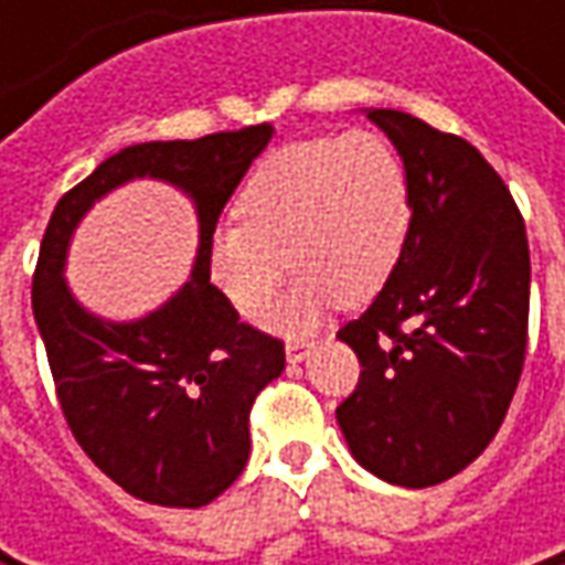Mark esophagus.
<instances>
[{"label": "esophagus", "mask_w": 565, "mask_h": 565, "mask_svg": "<svg viewBox=\"0 0 565 565\" xmlns=\"http://www.w3.org/2000/svg\"><path fill=\"white\" fill-rule=\"evenodd\" d=\"M308 355H311V345H308V342H289V345H286V361H289V364H301Z\"/></svg>", "instance_id": "34e87169"}]
</instances>
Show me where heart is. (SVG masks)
I'll use <instances>...</instances> for the list:
<instances>
[{"mask_svg": "<svg viewBox=\"0 0 565 565\" xmlns=\"http://www.w3.org/2000/svg\"><path fill=\"white\" fill-rule=\"evenodd\" d=\"M237 223L210 235L206 270L228 305L260 315L289 267L298 282L270 311L282 333L311 330L339 305L386 286L412 226V185L380 131L323 135L267 153L235 201Z\"/></svg>", "mask_w": 565, "mask_h": 565, "instance_id": "1", "label": "heart"}]
</instances>
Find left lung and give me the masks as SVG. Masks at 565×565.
Returning a JSON list of instances; mask_svg holds the SVG:
<instances>
[{
  "instance_id": "1",
  "label": "left lung",
  "mask_w": 565,
  "mask_h": 565,
  "mask_svg": "<svg viewBox=\"0 0 565 565\" xmlns=\"http://www.w3.org/2000/svg\"><path fill=\"white\" fill-rule=\"evenodd\" d=\"M367 119L405 163L412 226L371 308L339 330L361 377L337 422L371 475L430 488L471 466L507 418L529 339V238L471 143L399 109Z\"/></svg>"
}]
</instances>
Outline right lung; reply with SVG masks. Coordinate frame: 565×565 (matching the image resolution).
Segmentation results:
<instances>
[{"label":"right lung","mask_w":565,"mask_h":565,"mask_svg":"<svg viewBox=\"0 0 565 565\" xmlns=\"http://www.w3.org/2000/svg\"><path fill=\"white\" fill-rule=\"evenodd\" d=\"M270 138L264 121L125 147L55 204L40 245L33 320L65 422L99 471L157 507H206L245 471L250 402L286 367L282 342L242 323L206 270L220 213ZM135 178L179 186L195 204L199 254L189 282L160 309L106 321L76 301L64 260L86 210Z\"/></svg>","instance_id":"right-lung-1"}]
</instances>
